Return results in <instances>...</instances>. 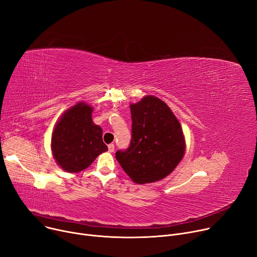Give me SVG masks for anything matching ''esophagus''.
I'll list each match as a JSON object with an SVG mask.
<instances>
[{"label":"esophagus","mask_w":257,"mask_h":257,"mask_svg":"<svg viewBox=\"0 0 257 257\" xmlns=\"http://www.w3.org/2000/svg\"><path fill=\"white\" fill-rule=\"evenodd\" d=\"M107 148H108V152H109V153H112V152L114 151V145H113V144L108 145Z\"/></svg>","instance_id":"esophagus-1"}]
</instances>
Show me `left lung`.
Returning a JSON list of instances; mask_svg holds the SVG:
<instances>
[{
	"mask_svg": "<svg viewBox=\"0 0 257 257\" xmlns=\"http://www.w3.org/2000/svg\"><path fill=\"white\" fill-rule=\"evenodd\" d=\"M130 146L115 158L123 170L138 184L169 175L181 161L185 143L181 126L170 107L155 96L131 104Z\"/></svg>",
	"mask_w": 257,
	"mask_h": 257,
	"instance_id": "1",
	"label": "left lung"
}]
</instances>
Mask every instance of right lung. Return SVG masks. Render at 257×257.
I'll use <instances>...</instances> for the list:
<instances>
[{"mask_svg": "<svg viewBox=\"0 0 257 257\" xmlns=\"http://www.w3.org/2000/svg\"><path fill=\"white\" fill-rule=\"evenodd\" d=\"M92 110L85 102L77 103L65 110L52 133L53 157L69 173L88 168L97 156L107 151L102 129L92 121Z\"/></svg>", "mask_w": 257, "mask_h": 257, "instance_id": "add662e5", "label": "right lung"}]
</instances>
